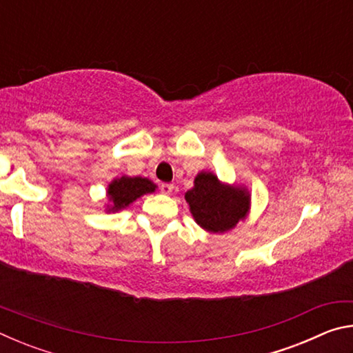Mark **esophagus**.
Masks as SVG:
<instances>
[{"mask_svg": "<svg viewBox=\"0 0 353 353\" xmlns=\"http://www.w3.org/2000/svg\"><path fill=\"white\" fill-rule=\"evenodd\" d=\"M172 190H174V185L172 183H162V187H160V191H162L163 194H171Z\"/></svg>", "mask_w": 353, "mask_h": 353, "instance_id": "34e87169", "label": "esophagus"}]
</instances>
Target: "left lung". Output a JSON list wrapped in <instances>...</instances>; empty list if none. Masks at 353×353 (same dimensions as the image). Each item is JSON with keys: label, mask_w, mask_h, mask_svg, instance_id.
Here are the masks:
<instances>
[{"label": "left lung", "mask_w": 353, "mask_h": 353, "mask_svg": "<svg viewBox=\"0 0 353 353\" xmlns=\"http://www.w3.org/2000/svg\"><path fill=\"white\" fill-rule=\"evenodd\" d=\"M191 216L210 234H224L246 219L250 210V193L243 185L221 182L210 171L194 177V187L185 193Z\"/></svg>", "instance_id": "1"}]
</instances>
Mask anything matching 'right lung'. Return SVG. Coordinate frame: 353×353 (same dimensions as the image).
<instances>
[{
	"label": "right lung",
	"instance_id": "add662e5",
	"mask_svg": "<svg viewBox=\"0 0 353 353\" xmlns=\"http://www.w3.org/2000/svg\"><path fill=\"white\" fill-rule=\"evenodd\" d=\"M157 185L146 177H130L121 176L113 179L107 187V199L109 202L105 204L107 213H115L128 208L132 202L149 193H154Z\"/></svg>",
	"mask_w": 353,
	"mask_h": 353
}]
</instances>
